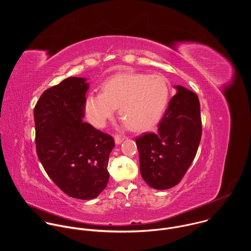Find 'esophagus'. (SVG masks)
I'll return each mask as SVG.
<instances>
[{"label": "esophagus", "mask_w": 251, "mask_h": 251, "mask_svg": "<svg viewBox=\"0 0 251 251\" xmlns=\"http://www.w3.org/2000/svg\"><path fill=\"white\" fill-rule=\"evenodd\" d=\"M125 139H126V136H124V135H119V134L115 135V142H116V144H121Z\"/></svg>", "instance_id": "obj_1"}]
</instances>
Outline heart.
I'll return each mask as SVG.
<instances>
[{"mask_svg":"<svg viewBox=\"0 0 251 251\" xmlns=\"http://www.w3.org/2000/svg\"><path fill=\"white\" fill-rule=\"evenodd\" d=\"M101 90V94H89L85 100L86 117L97 127H103L118 106L133 129H148L160 120L169 100L168 84L159 75L115 74L103 82Z\"/></svg>","mask_w":251,"mask_h":251,"instance_id":"1","label":"heart"}]
</instances>
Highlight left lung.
I'll list each match as a JSON object with an SVG mask.
<instances>
[{
	"instance_id": "obj_1",
	"label": "left lung",
	"mask_w": 251,
	"mask_h": 251,
	"mask_svg": "<svg viewBox=\"0 0 251 251\" xmlns=\"http://www.w3.org/2000/svg\"><path fill=\"white\" fill-rule=\"evenodd\" d=\"M161 118L157 131L135 138L140 171L152 188L168 189L178 184L191 165L202 135L198 96L177 86Z\"/></svg>"
}]
</instances>
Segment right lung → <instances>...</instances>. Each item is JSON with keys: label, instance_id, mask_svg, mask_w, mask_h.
Segmentation results:
<instances>
[{"label": "right lung", "instance_id": "obj_1", "mask_svg": "<svg viewBox=\"0 0 251 251\" xmlns=\"http://www.w3.org/2000/svg\"><path fill=\"white\" fill-rule=\"evenodd\" d=\"M89 84L69 77L47 89L34 109L36 153L55 184L72 198L94 199L109 180L111 135L83 121Z\"/></svg>", "mask_w": 251, "mask_h": 251}]
</instances>
